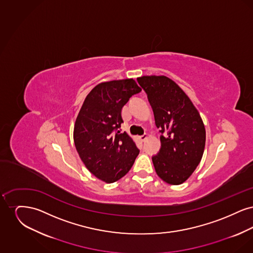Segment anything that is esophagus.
Wrapping results in <instances>:
<instances>
[{
    "label": "esophagus",
    "mask_w": 253,
    "mask_h": 253,
    "mask_svg": "<svg viewBox=\"0 0 253 253\" xmlns=\"http://www.w3.org/2000/svg\"><path fill=\"white\" fill-rule=\"evenodd\" d=\"M147 137H148V134H147V133H144V134H142V135H140V136H139V139H140L141 141H145V140L147 139Z\"/></svg>",
    "instance_id": "34e87169"
}]
</instances>
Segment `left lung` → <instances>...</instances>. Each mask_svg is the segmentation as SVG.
<instances>
[{
    "instance_id": "1",
    "label": "left lung",
    "mask_w": 253,
    "mask_h": 253,
    "mask_svg": "<svg viewBox=\"0 0 253 253\" xmlns=\"http://www.w3.org/2000/svg\"><path fill=\"white\" fill-rule=\"evenodd\" d=\"M137 83L147 94L162 133L161 148L152 157L157 175L170 185L182 184L201 161L206 142L204 123L189 96L170 79L143 76L137 78Z\"/></svg>"
}]
</instances>
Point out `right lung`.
<instances>
[{
	"label": "right lung",
	"instance_id": "obj_1",
	"mask_svg": "<svg viewBox=\"0 0 253 253\" xmlns=\"http://www.w3.org/2000/svg\"><path fill=\"white\" fill-rule=\"evenodd\" d=\"M140 91L132 79L101 83L85 97L77 117V152L89 171L106 183L123 177L139 154L132 138L119 129L123 122L122 107Z\"/></svg>",
	"mask_w": 253,
	"mask_h": 253
}]
</instances>
